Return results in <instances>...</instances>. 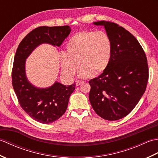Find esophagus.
Masks as SVG:
<instances>
[{
  "mask_svg": "<svg viewBox=\"0 0 158 158\" xmlns=\"http://www.w3.org/2000/svg\"><path fill=\"white\" fill-rule=\"evenodd\" d=\"M76 85L77 86H79L81 84H82V83H83V81H76Z\"/></svg>",
  "mask_w": 158,
  "mask_h": 158,
  "instance_id": "34e87169",
  "label": "esophagus"
}]
</instances>
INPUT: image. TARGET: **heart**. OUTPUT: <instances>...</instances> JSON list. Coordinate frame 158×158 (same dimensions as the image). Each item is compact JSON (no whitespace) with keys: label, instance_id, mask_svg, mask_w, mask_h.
Returning <instances> with one entry per match:
<instances>
[{"label":"heart","instance_id":"obj_1","mask_svg":"<svg viewBox=\"0 0 158 158\" xmlns=\"http://www.w3.org/2000/svg\"><path fill=\"white\" fill-rule=\"evenodd\" d=\"M66 49V53L59 55L63 73L73 76L80 64L79 77L84 79L105 71L110 60L112 44L105 32L81 31L69 40Z\"/></svg>","mask_w":158,"mask_h":158}]
</instances>
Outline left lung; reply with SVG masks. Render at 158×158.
Instances as JSON below:
<instances>
[{
	"instance_id": "obj_1",
	"label": "left lung",
	"mask_w": 158,
	"mask_h": 158,
	"mask_svg": "<svg viewBox=\"0 0 158 158\" xmlns=\"http://www.w3.org/2000/svg\"><path fill=\"white\" fill-rule=\"evenodd\" d=\"M112 44L108 66L90 80L89 100L93 109L109 121L122 119L132 111L145 93L149 78L145 53L130 32L115 23L100 21Z\"/></svg>"
}]
</instances>
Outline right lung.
<instances>
[{"label": "right lung", "mask_w": 158, "mask_h": 158, "mask_svg": "<svg viewBox=\"0 0 158 158\" xmlns=\"http://www.w3.org/2000/svg\"><path fill=\"white\" fill-rule=\"evenodd\" d=\"M70 31L69 26H40L28 33L17 49L12 70L13 89L22 109L38 122L52 123L64 115L75 83L66 86L56 81L49 88H36L26 77V60L43 43L60 47Z\"/></svg>", "instance_id": "right-lung-1"}]
</instances>
